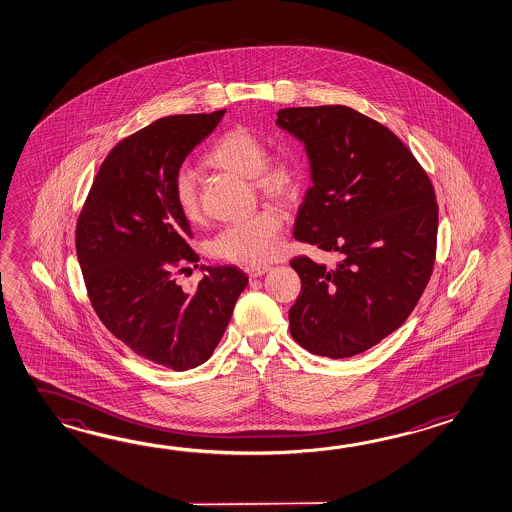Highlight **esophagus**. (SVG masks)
Wrapping results in <instances>:
<instances>
[{
	"label": "esophagus",
	"instance_id": "34e87169",
	"mask_svg": "<svg viewBox=\"0 0 512 512\" xmlns=\"http://www.w3.org/2000/svg\"><path fill=\"white\" fill-rule=\"evenodd\" d=\"M270 270H272V266L264 264V266H248L244 272L248 273L250 279H255V277H261V275L270 272Z\"/></svg>",
	"mask_w": 512,
	"mask_h": 512
}]
</instances>
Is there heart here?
I'll return each mask as SVG.
<instances>
[{
    "mask_svg": "<svg viewBox=\"0 0 512 512\" xmlns=\"http://www.w3.org/2000/svg\"><path fill=\"white\" fill-rule=\"evenodd\" d=\"M211 166L251 178L255 191L266 199L288 202L299 195L301 166L286 155L268 157L262 136L248 127H233L215 142L208 153ZM178 209L189 222L202 220L199 188L193 171L180 169L173 184ZM281 213L272 206H262L246 219L231 222L209 242L211 257L237 264H261L272 261L281 250Z\"/></svg>",
    "mask_w": 512,
    "mask_h": 512,
    "instance_id": "b5f03b06",
    "label": "heart"
}]
</instances>
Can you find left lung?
Instances as JSON below:
<instances>
[{
  "label": "left lung",
  "mask_w": 512,
  "mask_h": 512,
  "mask_svg": "<svg viewBox=\"0 0 512 512\" xmlns=\"http://www.w3.org/2000/svg\"><path fill=\"white\" fill-rule=\"evenodd\" d=\"M277 126L303 142L312 171L293 237L341 257L335 266L290 261L303 284L290 332L315 355L361 354L396 332L427 288L438 237L432 182L388 127L352 107H286Z\"/></svg>",
  "instance_id": "8db88e82"
}]
</instances>
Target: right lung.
Returning <instances> with one entry per match:
<instances>
[{"label":"right lung","mask_w":512,"mask_h":512,"mask_svg":"<svg viewBox=\"0 0 512 512\" xmlns=\"http://www.w3.org/2000/svg\"><path fill=\"white\" fill-rule=\"evenodd\" d=\"M224 113L166 116L118 142L76 224V255L100 321L135 354L175 372L208 361L248 286L237 266H202L206 275L189 292L177 282L199 255L173 184Z\"/></svg>","instance_id":"add662e5"}]
</instances>
